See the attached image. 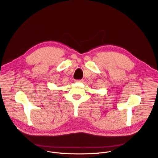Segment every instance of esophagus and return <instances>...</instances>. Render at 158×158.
Segmentation results:
<instances>
[{
  "label": "esophagus",
  "mask_w": 158,
  "mask_h": 158,
  "mask_svg": "<svg viewBox=\"0 0 158 158\" xmlns=\"http://www.w3.org/2000/svg\"><path fill=\"white\" fill-rule=\"evenodd\" d=\"M82 80H79V81H77V82H82Z\"/></svg>",
  "instance_id": "esophagus-1"
}]
</instances>
